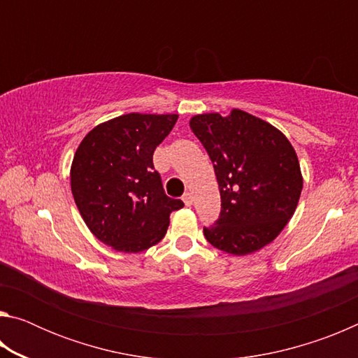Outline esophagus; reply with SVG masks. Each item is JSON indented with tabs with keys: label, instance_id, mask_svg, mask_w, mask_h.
<instances>
[{
	"label": "esophagus",
	"instance_id": "esophagus-1",
	"mask_svg": "<svg viewBox=\"0 0 358 358\" xmlns=\"http://www.w3.org/2000/svg\"><path fill=\"white\" fill-rule=\"evenodd\" d=\"M183 202H185L186 207H191V205H192V196H191V192H185Z\"/></svg>",
	"mask_w": 358,
	"mask_h": 358
}]
</instances>
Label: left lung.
Instances as JSON below:
<instances>
[{"mask_svg": "<svg viewBox=\"0 0 358 358\" xmlns=\"http://www.w3.org/2000/svg\"><path fill=\"white\" fill-rule=\"evenodd\" d=\"M194 134L213 162L221 194V215L203 227L210 245L246 256L271 243L294 216L303 189L299 157L273 124L232 108L194 115Z\"/></svg>", "mask_w": 358, "mask_h": 358, "instance_id": "1", "label": "left lung"}]
</instances>
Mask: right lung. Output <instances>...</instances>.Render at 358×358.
Here are the masks:
<instances>
[{
	"label": "right lung",
	"mask_w": 358,
	"mask_h": 358,
	"mask_svg": "<svg viewBox=\"0 0 358 358\" xmlns=\"http://www.w3.org/2000/svg\"><path fill=\"white\" fill-rule=\"evenodd\" d=\"M177 113H126L93 128L71 166V189L96 238L120 252H141L164 238L183 202L166 196L153 153Z\"/></svg>",
	"instance_id": "1"
}]
</instances>
